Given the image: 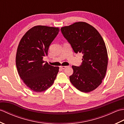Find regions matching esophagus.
<instances>
[{
    "mask_svg": "<svg viewBox=\"0 0 124 124\" xmlns=\"http://www.w3.org/2000/svg\"><path fill=\"white\" fill-rule=\"evenodd\" d=\"M68 67H69V66H61L60 67V68L62 69H65V68H68Z\"/></svg>",
    "mask_w": 124,
    "mask_h": 124,
    "instance_id": "34e87169",
    "label": "esophagus"
}]
</instances>
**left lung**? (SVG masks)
<instances>
[{
  "mask_svg": "<svg viewBox=\"0 0 124 124\" xmlns=\"http://www.w3.org/2000/svg\"><path fill=\"white\" fill-rule=\"evenodd\" d=\"M61 30L75 53L83 54L80 66H72L71 83L81 92L93 91L102 83L107 72L108 57L103 39L95 28L84 22H75Z\"/></svg>",
  "mask_w": 124,
  "mask_h": 124,
  "instance_id": "obj_1",
  "label": "left lung"
}]
</instances>
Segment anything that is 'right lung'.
Here are the masks:
<instances>
[{
	"mask_svg": "<svg viewBox=\"0 0 124 124\" xmlns=\"http://www.w3.org/2000/svg\"><path fill=\"white\" fill-rule=\"evenodd\" d=\"M60 31L59 28L35 26L23 36L18 44L16 65L20 78L35 92L46 91L53 84L59 67L43 61L49 46Z\"/></svg>",
	"mask_w": 124,
	"mask_h": 124,
	"instance_id": "add662e5",
	"label": "right lung"
}]
</instances>
